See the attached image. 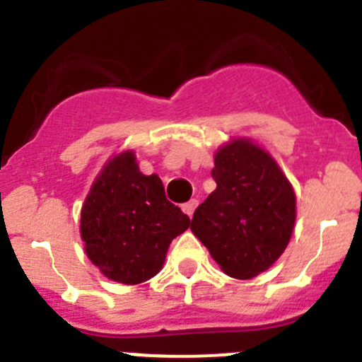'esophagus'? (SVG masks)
I'll return each mask as SVG.
<instances>
[{"label": "esophagus", "instance_id": "obj_1", "mask_svg": "<svg viewBox=\"0 0 362 362\" xmlns=\"http://www.w3.org/2000/svg\"><path fill=\"white\" fill-rule=\"evenodd\" d=\"M196 206H198V199H191V202L182 204V210H184L185 214L189 215V217H192V214H194Z\"/></svg>", "mask_w": 362, "mask_h": 362}]
</instances>
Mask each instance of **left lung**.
<instances>
[{
	"label": "left lung",
	"instance_id": "obj_1",
	"mask_svg": "<svg viewBox=\"0 0 362 362\" xmlns=\"http://www.w3.org/2000/svg\"><path fill=\"white\" fill-rule=\"evenodd\" d=\"M217 189L199 204L191 229L224 273L247 280L266 272L289 243L293 185L275 159L245 138L215 154Z\"/></svg>",
	"mask_w": 362,
	"mask_h": 362
}]
</instances>
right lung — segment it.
<instances>
[{
    "mask_svg": "<svg viewBox=\"0 0 362 362\" xmlns=\"http://www.w3.org/2000/svg\"><path fill=\"white\" fill-rule=\"evenodd\" d=\"M191 218L164 194L158 175H144L131 151L105 164L80 214L87 257L113 282L141 284L163 268L171 240Z\"/></svg>",
    "mask_w": 362,
    "mask_h": 362,
    "instance_id": "add662e5",
    "label": "right lung"
}]
</instances>
